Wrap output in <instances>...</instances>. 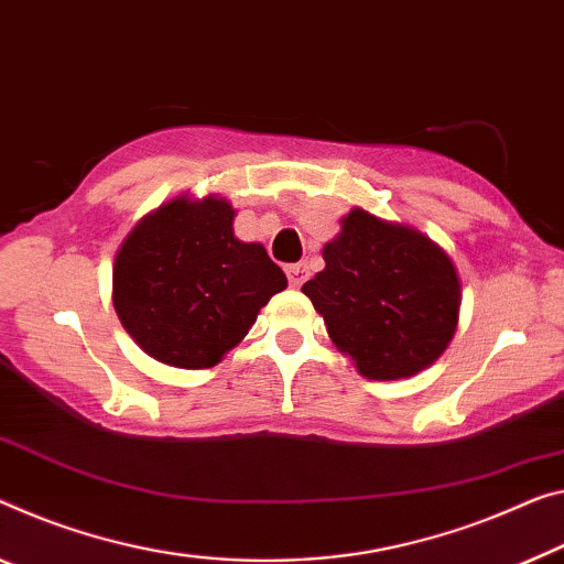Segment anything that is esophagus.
<instances>
[{
    "label": "esophagus",
    "instance_id": "esophagus-1",
    "mask_svg": "<svg viewBox=\"0 0 564 564\" xmlns=\"http://www.w3.org/2000/svg\"><path fill=\"white\" fill-rule=\"evenodd\" d=\"M288 276L292 288H302V282L307 280V267L305 264H290L288 267Z\"/></svg>",
    "mask_w": 564,
    "mask_h": 564
}]
</instances>
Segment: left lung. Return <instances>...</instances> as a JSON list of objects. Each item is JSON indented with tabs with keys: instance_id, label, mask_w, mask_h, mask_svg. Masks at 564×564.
I'll list each match as a JSON object with an SVG mask.
<instances>
[{
	"instance_id": "obj_1",
	"label": "left lung",
	"mask_w": 564,
	"mask_h": 564,
	"mask_svg": "<svg viewBox=\"0 0 564 564\" xmlns=\"http://www.w3.org/2000/svg\"><path fill=\"white\" fill-rule=\"evenodd\" d=\"M325 270L302 284L335 348L370 380L411 378L448 348L462 280L419 229L355 206L323 247Z\"/></svg>"
}]
</instances>
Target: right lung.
<instances>
[{
	"label": "right lung",
	"mask_w": 564,
	"mask_h": 564,
	"mask_svg": "<svg viewBox=\"0 0 564 564\" xmlns=\"http://www.w3.org/2000/svg\"><path fill=\"white\" fill-rule=\"evenodd\" d=\"M224 196L181 194L128 231L112 262V307L138 348L171 368H212L245 340L288 276L234 237Z\"/></svg>",
	"instance_id": "obj_1"
}]
</instances>
